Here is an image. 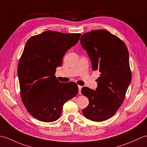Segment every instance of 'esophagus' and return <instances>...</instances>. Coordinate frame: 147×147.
I'll return each mask as SVG.
<instances>
[{"label": "esophagus", "instance_id": "obj_1", "mask_svg": "<svg viewBox=\"0 0 147 147\" xmlns=\"http://www.w3.org/2000/svg\"><path fill=\"white\" fill-rule=\"evenodd\" d=\"M82 86L78 85V91H79L80 94H81V91H82Z\"/></svg>", "mask_w": 147, "mask_h": 147}]
</instances>
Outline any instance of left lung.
Instances as JSON below:
<instances>
[{
    "mask_svg": "<svg viewBox=\"0 0 147 147\" xmlns=\"http://www.w3.org/2000/svg\"><path fill=\"white\" fill-rule=\"evenodd\" d=\"M80 41L92 61V69L100 73L95 90L82 88V94L89 100L83 114L93 121L107 120L123 104L131 82L128 51L120 38L105 30L83 34Z\"/></svg>",
    "mask_w": 147,
    "mask_h": 147,
    "instance_id": "left-lung-1",
    "label": "left lung"
}]
</instances>
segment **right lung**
<instances>
[{"label": "right lung", "mask_w": 147, "mask_h": 147, "mask_svg": "<svg viewBox=\"0 0 147 147\" xmlns=\"http://www.w3.org/2000/svg\"><path fill=\"white\" fill-rule=\"evenodd\" d=\"M81 35L49 30L27 41L18 75L22 101L36 119L46 123L57 120L65 102L78 92L75 83H61L55 73L65 53L76 44Z\"/></svg>", "instance_id": "obj_1"}]
</instances>
